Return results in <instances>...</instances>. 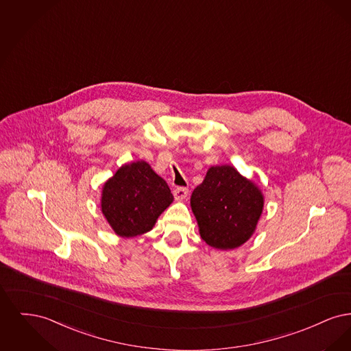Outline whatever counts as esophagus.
Returning a JSON list of instances; mask_svg holds the SVG:
<instances>
[{
	"label": "esophagus",
	"instance_id": "34e87169",
	"mask_svg": "<svg viewBox=\"0 0 351 351\" xmlns=\"http://www.w3.org/2000/svg\"><path fill=\"white\" fill-rule=\"evenodd\" d=\"M173 196H175V200L183 201L188 196V188H185V186L175 188L173 189Z\"/></svg>",
	"mask_w": 351,
	"mask_h": 351
}]
</instances>
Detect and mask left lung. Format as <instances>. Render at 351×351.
I'll use <instances>...</instances> for the list:
<instances>
[{
  "instance_id": "left-lung-1",
  "label": "left lung",
  "mask_w": 351,
  "mask_h": 351,
  "mask_svg": "<svg viewBox=\"0 0 351 351\" xmlns=\"http://www.w3.org/2000/svg\"><path fill=\"white\" fill-rule=\"evenodd\" d=\"M263 204L258 185L232 166L209 168L191 196L201 238L219 250L239 247L250 238Z\"/></svg>"
}]
</instances>
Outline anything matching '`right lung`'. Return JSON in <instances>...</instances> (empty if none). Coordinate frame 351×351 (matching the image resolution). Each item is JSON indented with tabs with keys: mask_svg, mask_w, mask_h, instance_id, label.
Returning <instances> with one entry per match:
<instances>
[{
	"mask_svg": "<svg viewBox=\"0 0 351 351\" xmlns=\"http://www.w3.org/2000/svg\"><path fill=\"white\" fill-rule=\"evenodd\" d=\"M172 201L167 183L149 163L138 160L122 166L104 184L101 210L114 233L132 238L150 232Z\"/></svg>",
	"mask_w": 351,
	"mask_h": 351,
	"instance_id": "add662e5",
	"label": "right lung"
}]
</instances>
